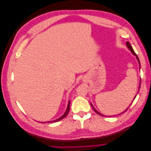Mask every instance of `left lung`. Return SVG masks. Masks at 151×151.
Returning a JSON list of instances; mask_svg holds the SVG:
<instances>
[{
    "instance_id": "obj_1",
    "label": "left lung",
    "mask_w": 151,
    "mask_h": 151,
    "mask_svg": "<svg viewBox=\"0 0 151 151\" xmlns=\"http://www.w3.org/2000/svg\"><path fill=\"white\" fill-rule=\"evenodd\" d=\"M126 44H127V47L128 48H129V50H130V51H131V52L132 53V54H134V55L135 56H136V58H137V60H138V62H139V65H140V61H139V58H138V57H137V54L135 53V52H134V50H133V48H132V47L131 46V45H130V44L129 43V42H127V43H126ZM140 85H139V89H140ZM137 96V95H136ZM136 96H135V98H134V99H135V97H136ZM91 106H92L93 107V109H94V111L96 112V113L97 114H98V115H100V116H104V115H102V114L101 113H99L97 110H96V109L94 108V106H93V104H91ZM128 108H127V109H128ZM127 109H126V110H125L124 111H123V112H122V113H125L126 111H127Z\"/></svg>"
}]
</instances>
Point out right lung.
<instances>
[{
    "mask_svg": "<svg viewBox=\"0 0 151 151\" xmlns=\"http://www.w3.org/2000/svg\"><path fill=\"white\" fill-rule=\"evenodd\" d=\"M69 109H70V101H68V106H67V109H66V111H65V112L64 113V114H63V115L62 116H60V118H58V119H57V120H53V121H49V122H48V123H53V122H58V121H60V120H62L63 118H64L67 115V114L68 113V111H69ZM45 123V122H44ZM47 123V122H46Z\"/></svg>",
    "mask_w": 151,
    "mask_h": 151,
    "instance_id": "right-lung-1",
    "label": "right lung"
}]
</instances>
